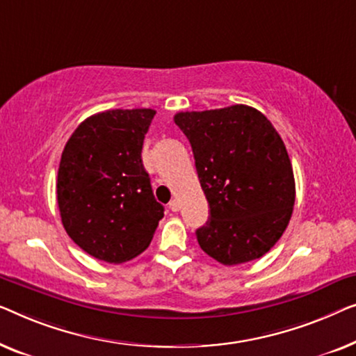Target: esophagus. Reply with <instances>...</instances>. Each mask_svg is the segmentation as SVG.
<instances>
[{
	"instance_id": "obj_1",
	"label": "esophagus",
	"mask_w": 356,
	"mask_h": 356,
	"mask_svg": "<svg viewBox=\"0 0 356 356\" xmlns=\"http://www.w3.org/2000/svg\"><path fill=\"white\" fill-rule=\"evenodd\" d=\"M169 208H171V211L177 213L179 209H180V203H179V200H172V202L169 203Z\"/></svg>"
}]
</instances>
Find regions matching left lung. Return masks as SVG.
I'll list each match as a JSON object with an SVG mask.
<instances>
[{"instance_id": "8db88e82", "label": "left lung", "mask_w": 356, "mask_h": 356, "mask_svg": "<svg viewBox=\"0 0 356 356\" xmlns=\"http://www.w3.org/2000/svg\"><path fill=\"white\" fill-rule=\"evenodd\" d=\"M174 122L192 145L209 219L197 229L200 247L234 266L261 258L292 216L295 179L285 145L252 106L185 111Z\"/></svg>"}]
</instances>
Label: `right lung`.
I'll return each instance as SVG.
<instances>
[{"mask_svg":"<svg viewBox=\"0 0 356 356\" xmlns=\"http://www.w3.org/2000/svg\"><path fill=\"white\" fill-rule=\"evenodd\" d=\"M154 109H111L74 130L58 171V207L69 237L106 263L129 261L148 248L163 204L142 163Z\"/></svg>","mask_w":356,"mask_h":356,"instance_id":"right-lung-1","label":"right lung"}]
</instances>
